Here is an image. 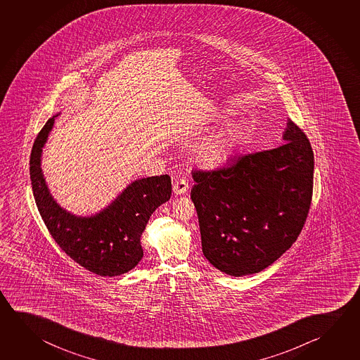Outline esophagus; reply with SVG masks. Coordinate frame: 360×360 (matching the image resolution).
<instances>
[{
    "label": "esophagus",
    "instance_id": "esophagus-1",
    "mask_svg": "<svg viewBox=\"0 0 360 360\" xmlns=\"http://www.w3.org/2000/svg\"><path fill=\"white\" fill-rule=\"evenodd\" d=\"M189 189L188 181L186 178H179L173 184V192L174 195H181L187 193Z\"/></svg>",
    "mask_w": 360,
    "mask_h": 360
}]
</instances>
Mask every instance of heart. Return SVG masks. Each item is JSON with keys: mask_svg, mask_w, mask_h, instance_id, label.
<instances>
[{"mask_svg": "<svg viewBox=\"0 0 360 360\" xmlns=\"http://www.w3.org/2000/svg\"><path fill=\"white\" fill-rule=\"evenodd\" d=\"M248 127L243 121H233L195 146L193 157L203 167H217L233 158L244 144Z\"/></svg>", "mask_w": 360, "mask_h": 360, "instance_id": "1", "label": "heart"}]
</instances>
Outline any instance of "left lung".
<instances>
[{"label":"left lung","mask_w":360,"mask_h":360,"mask_svg":"<svg viewBox=\"0 0 360 360\" xmlns=\"http://www.w3.org/2000/svg\"><path fill=\"white\" fill-rule=\"evenodd\" d=\"M283 146L243 154L212 171L192 172L202 252L219 271L254 274L274 263L301 233L314 189V152L288 121Z\"/></svg>","instance_id":"left-lung-1"}]
</instances>
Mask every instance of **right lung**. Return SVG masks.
Here are the masks:
<instances>
[{
  "mask_svg": "<svg viewBox=\"0 0 360 360\" xmlns=\"http://www.w3.org/2000/svg\"><path fill=\"white\" fill-rule=\"evenodd\" d=\"M56 116L46 121L32 146L30 179L32 193L45 226L70 259L103 277L131 271L143 258L140 238L153 212L168 201V174L143 178L129 184L108 208L91 217L67 212L51 197L40 168L41 152Z\"/></svg>",
  "mask_w": 360,
  "mask_h": 360,
  "instance_id": "add662e5",
  "label": "right lung"
}]
</instances>
